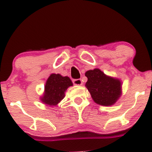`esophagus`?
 I'll return each instance as SVG.
<instances>
[{"instance_id":"34e87169","label":"esophagus","mask_w":152,"mask_h":152,"mask_svg":"<svg viewBox=\"0 0 152 152\" xmlns=\"http://www.w3.org/2000/svg\"><path fill=\"white\" fill-rule=\"evenodd\" d=\"M73 83L75 85H82V82L81 79H73Z\"/></svg>"}]
</instances>
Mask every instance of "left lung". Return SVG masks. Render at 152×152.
I'll return each instance as SVG.
<instances>
[{"label": "left lung", "mask_w": 152, "mask_h": 152, "mask_svg": "<svg viewBox=\"0 0 152 152\" xmlns=\"http://www.w3.org/2000/svg\"><path fill=\"white\" fill-rule=\"evenodd\" d=\"M85 86L96 103L103 106L114 104L121 93V83L118 79L107 76L99 69L85 73Z\"/></svg>", "instance_id": "left-lung-1"}]
</instances>
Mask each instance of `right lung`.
<instances>
[{"mask_svg": "<svg viewBox=\"0 0 152 152\" xmlns=\"http://www.w3.org/2000/svg\"><path fill=\"white\" fill-rule=\"evenodd\" d=\"M73 85L71 80L67 76L60 74L50 75L45 86V94L42 101L48 105H56L65 97V92L67 87Z\"/></svg>", "mask_w": 152, "mask_h": 152, "instance_id": "obj_1", "label": "right lung"}]
</instances>
